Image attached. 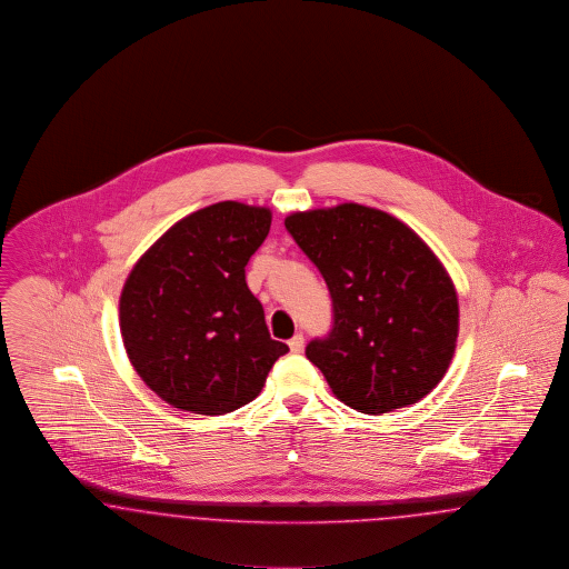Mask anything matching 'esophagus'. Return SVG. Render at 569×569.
<instances>
[{"instance_id": "esophagus-1", "label": "esophagus", "mask_w": 569, "mask_h": 569, "mask_svg": "<svg viewBox=\"0 0 569 569\" xmlns=\"http://www.w3.org/2000/svg\"><path fill=\"white\" fill-rule=\"evenodd\" d=\"M303 336L301 333H296L291 340H289V349H291V353H301L303 351Z\"/></svg>"}]
</instances>
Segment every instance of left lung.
<instances>
[{"instance_id": "1", "label": "left lung", "mask_w": 569, "mask_h": 569, "mask_svg": "<svg viewBox=\"0 0 569 569\" xmlns=\"http://www.w3.org/2000/svg\"><path fill=\"white\" fill-rule=\"evenodd\" d=\"M284 227L328 282L333 326L306 358L336 398L379 416L437 388L456 351L458 298L428 243L359 203L296 211Z\"/></svg>"}]
</instances>
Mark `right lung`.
Segmentation results:
<instances>
[{"label":"right lung","instance_id":"add662e5","mask_svg":"<svg viewBox=\"0 0 569 569\" xmlns=\"http://www.w3.org/2000/svg\"><path fill=\"white\" fill-rule=\"evenodd\" d=\"M271 211L222 201L176 222L128 273L123 347L164 402L224 416L252 402L289 347L271 340L246 266L270 233Z\"/></svg>","mask_w":569,"mask_h":569}]
</instances>
